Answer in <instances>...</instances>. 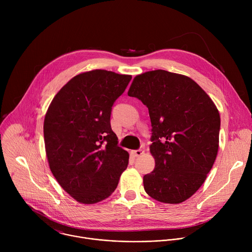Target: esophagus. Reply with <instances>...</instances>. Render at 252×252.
<instances>
[{"label":"esophagus","mask_w":252,"mask_h":252,"mask_svg":"<svg viewBox=\"0 0 252 252\" xmlns=\"http://www.w3.org/2000/svg\"><path fill=\"white\" fill-rule=\"evenodd\" d=\"M132 154L134 155V157L138 158V157H141L143 154H145V151H143V150H136V151H132Z\"/></svg>","instance_id":"1"}]
</instances>
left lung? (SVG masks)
Here are the masks:
<instances>
[{"label":"left lung","instance_id":"8db88e82","mask_svg":"<svg viewBox=\"0 0 252 252\" xmlns=\"http://www.w3.org/2000/svg\"><path fill=\"white\" fill-rule=\"evenodd\" d=\"M148 106L155 169L143 176L146 192L181 203L204 183L219 152L220 117L208 94L190 78L163 69L136 76L127 92Z\"/></svg>","mask_w":252,"mask_h":252}]
</instances>
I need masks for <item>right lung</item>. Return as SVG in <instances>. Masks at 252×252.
Returning a JSON list of instances; mask_svg holds the SVG:
<instances>
[{"label": "right lung", "instance_id": "1", "mask_svg": "<svg viewBox=\"0 0 252 252\" xmlns=\"http://www.w3.org/2000/svg\"><path fill=\"white\" fill-rule=\"evenodd\" d=\"M131 76L94 69L68 81L53 98L44 122L46 154L60 186L77 201L109 197L127 167L128 153L118 146L112 106Z\"/></svg>", "mask_w": 252, "mask_h": 252}]
</instances>
